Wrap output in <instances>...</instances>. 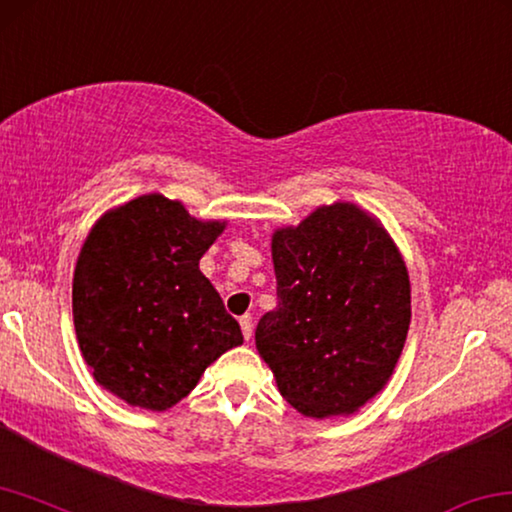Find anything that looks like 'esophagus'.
<instances>
[{
  "label": "esophagus",
  "instance_id": "esophagus-1",
  "mask_svg": "<svg viewBox=\"0 0 512 512\" xmlns=\"http://www.w3.org/2000/svg\"><path fill=\"white\" fill-rule=\"evenodd\" d=\"M240 327H242V336H245L247 341H249V338H251V332H254V322H251V316H249V313H247V316H242V318H240Z\"/></svg>",
  "mask_w": 512,
  "mask_h": 512
}]
</instances>
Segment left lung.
I'll return each mask as SVG.
<instances>
[{
    "label": "left lung",
    "instance_id": "left-lung-1",
    "mask_svg": "<svg viewBox=\"0 0 512 512\" xmlns=\"http://www.w3.org/2000/svg\"><path fill=\"white\" fill-rule=\"evenodd\" d=\"M277 309L256 350L304 416L352 414L389 382L410 329V277L398 247L355 203L320 206L272 235Z\"/></svg>",
    "mask_w": 512,
    "mask_h": 512
}]
</instances>
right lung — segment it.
<instances>
[{
  "mask_svg": "<svg viewBox=\"0 0 512 512\" xmlns=\"http://www.w3.org/2000/svg\"><path fill=\"white\" fill-rule=\"evenodd\" d=\"M224 226L162 194L137 196L98 219L75 265L73 320L100 387L164 412L242 343L238 320L199 270Z\"/></svg>",
  "mask_w": 512,
  "mask_h": 512,
  "instance_id": "add662e5",
  "label": "right lung"
}]
</instances>
